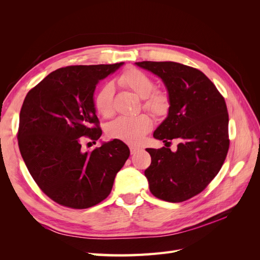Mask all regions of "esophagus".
Masks as SVG:
<instances>
[{
    "instance_id": "obj_1",
    "label": "esophagus",
    "mask_w": 260,
    "mask_h": 260,
    "mask_svg": "<svg viewBox=\"0 0 260 260\" xmlns=\"http://www.w3.org/2000/svg\"><path fill=\"white\" fill-rule=\"evenodd\" d=\"M138 151H139V147H137V146H130V153H131V155L136 154Z\"/></svg>"
}]
</instances>
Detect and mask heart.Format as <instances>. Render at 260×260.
Listing matches in <instances>:
<instances>
[{
	"mask_svg": "<svg viewBox=\"0 0 260 260\" xmlns=\"http://www.w3.org/2000/svg\"><path fill=\"white\" fill-rule=\"evenodd\" d=\"M120 83L128 86L138 96L144 100V107L156 116H164L169 111L170 102L166 93L154 91L153 79L139 69H130L119 79ZM115 86L112 82L105 83L94 98L96 111L103 117H109L114 112ZM153 121L147 115L138 117H118L106 127L108 137L118 139L129 144H139L146 133L152 129Z\"/></svg>",
	"mask_w": 260,
	"mask_h": 260,
	"instance_id": "heart-1",
	"label": "heart"
}]
</instances>
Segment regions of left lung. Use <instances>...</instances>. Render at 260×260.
I'll list each match as a JSON object with an SVG mask.
<instances>
[{
	"instance_id": "8db88e82",
	"label": "left lung",
	"mask_w": 260,
	"mask_h": 260,
	"mask_svg": "<svg viewBox=\"0 0 260 260\" xmlns=\"http://www.w3.org/2000/svg\"><path fill=\"white\" fill-rule=\"evenodd\" d=\"M160 78L170 102L168 115L153 137L179 141L177 151L146 148L152 162L144 171L151 193L170 203L201 193L221 169L229 149V115L224 99L199 69L175 61H139Z\"/></svg>"
}]
</instances>
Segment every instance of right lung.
Instances as JSON below:
<instances>
[{"instance_id": "1", "label": "right lung", "mask_w": 260, "mask_h": 260, "mask_svg": "<svg viewBox=\"0 0 260 260\" xmlns=\"http://www.w3.org/2000/svg\"><path fill=\"white\" fill-rule=\"evenodd\" d=\"M123 64L59 68L23 101L20 154L39 187L59 205L83 209L104 201L128 159L129 147L117 139L91 152L81 148L82 137L94 142L102 136L93 98L96 85Z\"/></svg>"}]
</instances>
